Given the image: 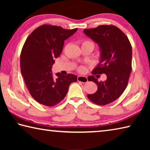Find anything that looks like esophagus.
Segmentation results:
<instances>
[{
  "label": "esophagus",
  "mask_w": 150,
  "mask_h": 150,
  "mask_svg": "<svg viewBox=\"0 0 150 150\" xmlns=\"http://www.w3.org/2000/svg\"><path fill=\"white\" fill-rule=\"evenodd\" d=\"M77 81L79 82H81L82 83H86L88 81L87 77L85 76H78Z\"/></svg>",
  "instance_id": "esophagus-1"
}]
</instances>
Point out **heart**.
Instances as JSON below:
<instances>
[{
    "instance_id": "heart-1",
    "label": "heart",
    "mask_w": 150,
    "mask_h": 150,
    "mask_svg": "<svg viewBox=\"0 0 150 150\" xmlns=\"http://www.w3.org/2000/svg\"><path fill=\"white\" fill-rule=\"evenodd\" d=\"M85 42H91V41H88V40H87V41H85L83 43H85ZM91 43H92V42H91Z\"/></svg>"
}]
</instances>
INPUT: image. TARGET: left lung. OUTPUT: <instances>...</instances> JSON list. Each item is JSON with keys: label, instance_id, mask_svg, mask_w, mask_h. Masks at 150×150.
Listing matches in <instances>:
<instances>
[{"label": "left lung", "instance_id": "obj_1", "mask_svg": "<svg viewBox=\"0 0 150 150\" xmlns=\"http://www.w3.org/2000/svg\"><path fill=\"white\" fill-rule=\"evenodd\" d=\"M84 33L99 45L101 50L99 64L93 69V75L88 77V81L96 83L98 89L87 97L96 105H108L120 97L128 85L132 71V45L126 35L114 25L85 29ZM103 73L107 75L106 81L98 82L93 75Z\"/></svg>", "mask_w": 150, "mask_h": 150}]
</instances>
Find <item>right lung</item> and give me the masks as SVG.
Here are the masks:
<instances>
[{"mask_svg":"<svg viewBox=\"0 0 150 150\" xmlns=\"http://www.w3.org/2000/svg\"><path fill=\"white\" fill-rule=\"evenodd\" d=\"M77 28L66 30L50 24L35 28L25 42L20 54V69L30 94L37 102L47 106L59 103L67 95L71 83L77 81L72 74L57 78L52 75L54 59L59 56L64 41Z\"/></svg>","mask_w":150,"mask_h":150,"instance_id":"obj_1","label":"right lung"}]
</instances>
